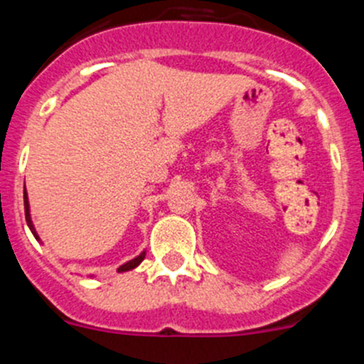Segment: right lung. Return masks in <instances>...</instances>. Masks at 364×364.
<instances>
[{"mask_svg": "<svg viewBox=\"0 0 364 364\" xmlns=\"http://www.w3.org/2000/svg\"><path fill=\"white\" fill-rule=\"evenodd\" d=\"M23 200H25V218H27V224H28V228H31V231H32V233H34V237H36V239H38L36 230H34V226H32L31 215H28V200H27V193H25V195H23ZM144 257H146V253H142V255H138L136 259L129 260V262H127V264L120 266V268H118V272H127V269L136 268V266L140 264V262H142V260H144Z\"/></svg>", "mask_w": 364, "mask_h": 364, "instance_id": "obj_1", "label": "right lung"}]
</instances>
